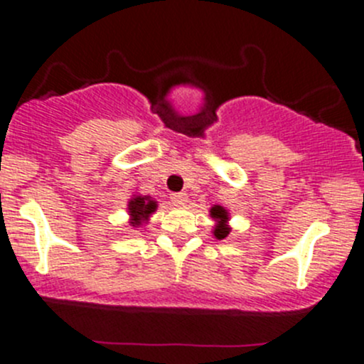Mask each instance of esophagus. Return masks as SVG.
<instances>
[{"mask_svg": "<svg viewBox=\"0 0 364 364\" xmlns=\"http://www.w3.org/2000/svg\"><path fill=\"white\" fill-rule=\"evenodd\" d=\"M171 200L176 205H183V204H186V200H188V196H186V193H181V192H179V193H172Z\"/></svg>", "mask_w": 364, "mask_h": 364, "instance_id": "1", "label": "esophagus"}]
</instances>
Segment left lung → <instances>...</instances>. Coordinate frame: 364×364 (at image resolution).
Here are the masks:
<instances>
[{
	"instance_id": "8db88e82",
	"label": "left lung",
	"mask_w": 364,
	"mask_h": 364,
	"mask_svg": "<svg viewBox=\"0 0 364 364\" xmlns=\"http://www.w3.org/2000/svg\"><path fill=\"white\" fill-rule=\"evenodd\" d=\"M211 216L213 218L218 220V225L215 227V236L218 237V240H223V237H227V234H229V227L225 225L227 222V211L222 208V205H215V208H211Z\"/></svg>"
}]
</instances>
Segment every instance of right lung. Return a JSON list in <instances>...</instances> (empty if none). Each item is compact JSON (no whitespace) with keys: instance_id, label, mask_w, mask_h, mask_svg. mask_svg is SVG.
Returning a JSON list of instances; mask_svg holds the SVG:
<instances>
[{"instance_id":"right-lung-1","label":"right lung","mask_w":364,"mask_h":364,"mask_svg":"<svg viewBox=\"0 0 364 364\" xmlns=\"http://www.w3.org/2000/svg\"><path fill=\"white\" fill-rule=\"evenodd\" d=\"M156 209V203L155 200H151L149 197H135V199L130 200V204H128V211H130V216H132V223H134V227L141 225L144 220H148V216L151 215L153 211Z\"/></svg>"}]
</instances>
